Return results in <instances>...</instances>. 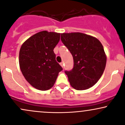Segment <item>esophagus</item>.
<instances>
[{
	"label": "esophagus",
	"instance_id": "34e87169",
	"mask_svg": "<svg viewBox=\"0 0 125 125\" xmlns=\"http://www.w3.org/2000/svg\"><path fill=\"white\" fill-rule=\"evenodd\" d=\"M60 64H61V66L63 68V67H64V63H63V62H62L60 63Z\"/></svg>",
	"mask_w": 125,
	"mask_h": 125
}]
</instances>
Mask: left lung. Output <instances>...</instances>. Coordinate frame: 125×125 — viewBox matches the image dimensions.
Wrapping results in <instances>:
<instances>
[{"label":"left lung","instance_id":"8db88e82","mask_svg":"<svg viewBox=\"0 0 125 125\" xmlns=\"http://www.w3.org/2000/svg\"><path fill=\"white\" fill-rule=\"evenodd\" d=\"M61 41L73 58V68L64 72L71 86L77 90L93 87L105 68L106 57L103 45L95 37L81 32L63 33Z\"/></svg>","mask_w":125,"mask_h":125}]
</instances>
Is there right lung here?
I'll return each mask as SVG.
<instances>
[{
    "instance_id": "right-lung-1",
    "label": "right lung",
    "mask_w": 125,
    "mask_h": 125,
    "mask_svg": "<svg viewBox=\"0 0 125 125\" xmlns=\"http://www.w3.org/2000/svg\"><path fill=\"white\" fill-rule=\"evenodd\" d=\"M60 35V33L41 31L30 37L21 46V71L26 80L37 89L45 91L52 88L59 73L63 70L53 52Z\"/></svg>"
}]
</instances>
